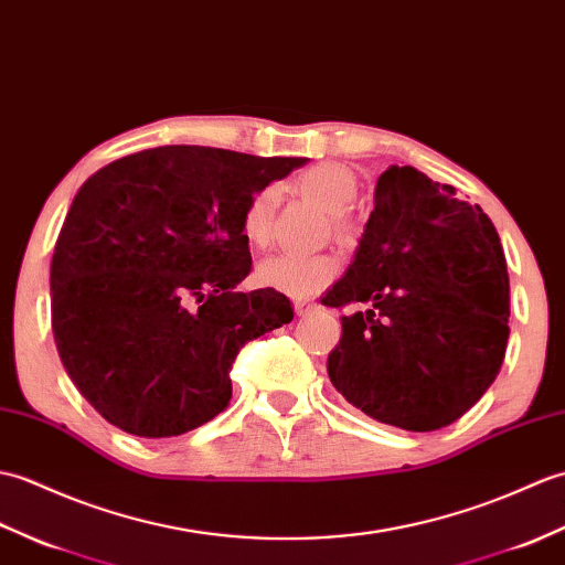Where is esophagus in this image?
<instances>
[{
	"label": "esophagus",
	"instance_id": "1",
	"mask_svg": "<svg viewBox=\"0 0 565 565\" xmlns=\"http://www.w3.org/2000/svg\"><path fill=\"white\" fill-rule=\"evenodd\" d=\"M317 309V305H311V302H307V299H297L295 302V311H297V317H307V315H311V311Z\"/></svg>",
	"mask_w": 565,
	"mask_h": 565
}]
</instances>
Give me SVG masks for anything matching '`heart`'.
Masks as SVG:
<instances>
[{"label":"heart","mask_w":565,"mask_h":565,"mask_svg":"<svg viewBox=\"0 0 565 565\" xmlns=\"http://www.w3.org/2000/svg\"><path fill=\"white\" fill-rule=\"evenodd\" d=\"M299 191H302L311 203H317L329 215H343L353 205L358 183L348 169L338 164H317L307 169L297 179ZM280 200L278 185H263L260 191L250 195L248 205L242 217L244 236L256 246H263L270 239L275 205ZM338 227H343V220L335 217ZM258 282L270 287L275 292H282L295 299H309L319 295L323 287H329L338 275V260L333 256H295V254H275L268 256L258 266Z\"/></svg>","instance_id":"heart-1"}]
</instances>
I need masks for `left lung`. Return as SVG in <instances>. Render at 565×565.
<instances>
[{"label": "left lung", "mask_w": 565, "mask_h": 565, "mask_svg": "<svg viewBox=\"0 0 565 565\" xmlns=\"http://www.w3.org/2000/svg\"><path fill=\"white\" fill-rule=\"evenodd\" d=\"M321 305L341 317L333 386L370 418L430 433L461 418L498 377L510 280L500 236L479 205L413 167H388L355 258Z\"/></svg>", "instance_id": "obj_1"}]
</instances>
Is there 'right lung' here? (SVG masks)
<instances>
[{"label": "right lung", "mask_w": 565, "mask_h": 565, "mask_svg": "<svg viewBox=\"0 0 565 565\" xmlns=\"http://www.w3.org/2000/svg\"><path fill=\"white\" fill-rule=\"evenodd\" d=\"M305 161L169 145L79 188L50 263L53 335L110 425L137 437L195 430L227 408L239 350L292 321L282 292L234 287L250 273V195Z\"/></svg>", "instance_id": "right-lung-1"}]
</instances>
